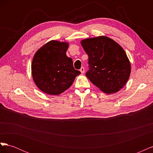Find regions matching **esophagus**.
I'll return each mask as SVG.
<instances>
[{
  "label": "esophagus",
  "mask_w": 153,
  "mask_h": 153,
  "mask_svg": "<svg viewBox=\"0 0 153 153\" xmlns=\"http://www.w3.org/2000/svg\"><path fill=\"white\" fill-rule=\"evenodd\" d=\"M80 72L83 74L84 73V71H85V69H84V67H82L81 68H80Z\"/></svg>",
  "instance_id": "esophagus-1"
}]
</instances>
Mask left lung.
Wrapping results in <instances>:
<instances>
[{
	"label": "left lung",
	"instance_id": "left-lung-1",
	"mask_svg": "<svg viewBox=\"0 0 153 153\" xmlns=\"http://www.w3.org/2000/svg\"><path fill=\"white\" fill-rule=\"evenodd\" d=\"M89 56V70L85 75L106 94L123 89L131 73V64L124 49L108 37L100 36L80 42Z\"/></svg>",
	"mask_w": 153,
	"mask_h": 153
}]
</instances>
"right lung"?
<instances>
[{
	"instance_id": "obj_1",
	"label": "right lung",
	"mask_w": 153,
	"mask_h": 153,
	"mask_svg": "<svg viewBox=\"0 0 153 153\" xmlns=\"http://www.w3.org/2000/svg\"><path fill=\"white\" fill-rule=\"evenodd\" d=\"M67 42L52 40L36 52L31 73L36 86L46 94L59 95L69 89L80 72L66 55Z\"/></svg>"
}]
</instances>
